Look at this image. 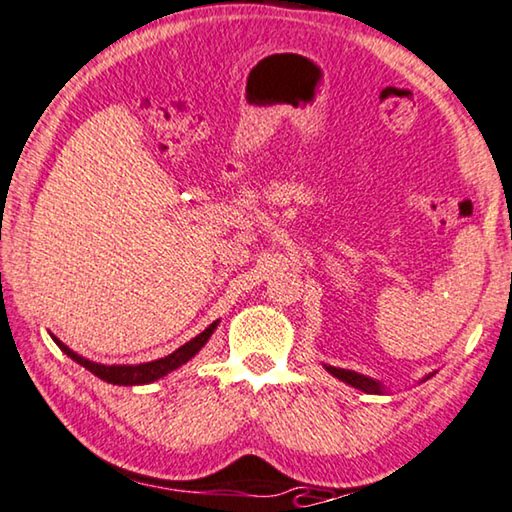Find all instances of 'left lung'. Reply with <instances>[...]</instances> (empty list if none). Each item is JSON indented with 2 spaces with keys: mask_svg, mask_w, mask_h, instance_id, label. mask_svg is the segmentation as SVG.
Returning <instances> with one entry per match:
<instances>
[{
  "mask_svg": "<svg viewBox=\"0 0 512 512\" xmlns=\"http://www.w3.org/2000/svg\"><path fill=\"white\" fill-rule=\"evenodd\" d=\"M326 370H329L333 377H338L342 381H347V384H352L354 388H361L363 393H381V386L377 384L375 379H370V377H365V375H358V372H352V370L331 368V365H326Z\"/></svg>",
  "mask_w": 512,
  "mask_h": 512,
  "instance_id": "8db88e82",
  "label": "left lung"
}]
</instances>
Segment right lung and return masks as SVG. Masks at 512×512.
<instances>
[{"mask_svg":"<svg viewBox=\"0 0 512 512\" xmlns=\"http://www.w3.org/2000/svg\"><path fill=\"white\" fill-rule=\"evenodd\" d=\"M216 326H218V322H213L200 335H195L193 340H188L186 345H181L177 352H172L170 356L158 358V361H151V363H140V365H101V363H91V361H87V358H82V356H78L75 352H71V349H68L66 345H61L57 338H55V342L59 345L61 352L71 356L75 363L82 365V368H87L89 372H94L96 377H101L103 381H108V384L135 386V384H151V381L165 377L167 372L177 370L179 365L188 363L190 358H193L204 345H207V340L211 338V333L216 331Z\"/></svg>","mask_w":512,"mask_h":512,"instance_id":"obj_1","label":"right lung"}]
</instances>
